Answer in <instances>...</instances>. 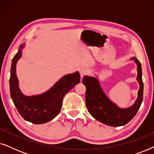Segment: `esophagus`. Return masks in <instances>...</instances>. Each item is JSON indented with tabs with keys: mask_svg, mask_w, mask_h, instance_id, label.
I'll use <instances>...</instances> for the list:
<instances>
[{
	"mask_svg": "<svg viewBox=\"0 0 154 154\" xmlns=\"http://www.w3.org/2000/svg\"><path fill=\"white\" fill-rule=\"evenodd\" d=\"M79 73H80V75H81V79H82L84 75L88 74V69L85 68V67H82V68L79 69Z\"/></svg>",
	"mask_w": 154,
	"mask_h": 154,
	"instance_id": "obj_1",
	"label": "esophagus"
}]
</instances>
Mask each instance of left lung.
<instances>
[{"mask_svg": "<svg viewBox=\"0 0 154 154\" xmlns=\"http://www.w3.org/2000/svg\"><path fill=\"white\" fill-rule=\"evenodd\" d=\"M131 60H134L137 64V75L136 79L140 88L135 102L127 108H121L106 96L101 87L97 75H85L83 78L82 82L86 88V107L94 119L106 125L113 127L125 125L133 119L142 104L144 90L142 66L137 59L132 57Z\"/></svg>", "mask_w": 154, "mask_h": 154, "instance_id": "1", "label": "left lung"}]
</instances>
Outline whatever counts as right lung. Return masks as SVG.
<instances>
[{"instance_id":"obj_1","label":"right lung","mask_w":154,"mask_h":154,"mask_svg":"<svg viewBox=\"0 0 154 154\" xmlns=\"http://www.w3.org/2000/svg\"><path fill=\"white\" fill-rule=\"evenodd\" d=\"M25 43L19 48L18 52L12 59L10 69V95L20 114L26 121L34 124L45 123L54 119L60 112L63 98L67 92L80 83L79 71L64 75L49 90L43 93L27 96L23 94L19 86L16 73V66L22 57Z\"/></svg>"}]
</instances>
